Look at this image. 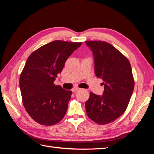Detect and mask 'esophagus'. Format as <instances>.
<instances>
[{
    "instance_id": "34e87169",
    "label": "esophagus",
    "mask_w": 154,
    "mask_h": 154,
    "mask_svg": "<svg viewBox=\"0 0 154 154\" xmlns=\"http://www.w3.org/2000/svg\"><path fill=\"white\" fill-rule=\"evenodd\" d=\"M80 89V88H78V87H74V88H73L72 89V91L73 92H75L79 91Z\"/></svg>"
}]
</instances>
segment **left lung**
<instances>
[{
  "label": "left lung",
  "mask_w": 154,
  "mask_h": 154,
  "mask_svg": "<svg viewBox=\"0 0 154 154\" xmlns=\"http://www.w3.org/2000/svg\"><path fill=\"white\" fill-rule=\"evenodd\" d=\"M94 59L97 78L104 85L103 96L90 92L85 102L86 112L99 125L113 122L126 110L134 88V80L128 60L108 42L86 41Z\"/></svg>",
  "instance_id": "1"
}]
</instances>
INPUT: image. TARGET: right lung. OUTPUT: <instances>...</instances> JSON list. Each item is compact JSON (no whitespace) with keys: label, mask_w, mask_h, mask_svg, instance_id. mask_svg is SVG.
<instances>
[{"label":"right lung","mask_w":154,"mask_h":154,"mask_svg":"<svg viewBox=\"0 0 154 154\" xmlns=\"http://www.w3.org/2000/svg\"><path fill=\"white\" fill-rule=\"evenodd\" d=\"M82 42L54 40L32 52L27 58L19 80L22 103L38 123L51 126L66 115L72 91L54 82L65 62Z\"/></svg>","instance_id":"1"}]
</instances>
